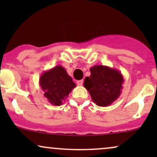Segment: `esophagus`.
Instances as JSON below:
<instances>
[{
  "label": "esophagus",
  "instance_id": "esophagus-1",
  "mask_svg": "<svg viewBox=\"0 0 157 157\" xmlns=\"http://www.w3.org/2000/svg\"><path fill=\"white\" fill-rule=\"evenodd\" d=\"M77 85H78V86H82V83H83V80H77Z\"/></svg>",
  "mask_w": 157,
  "mask_h": 157
}]
</instances>
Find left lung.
<instances>
[{
  "label": "left lung",
  "instance_id": "left-lung-1",
  "mask_svg": "<svg viewBox=\"0 0 157 157\" xmlns=\"http://www.w3.org/2000/svg\"><path fill=\"white\" fill-rule=\"evenodd\" d=\"M91 75L85 78L83 86L97 105L106 107L116 101L122 93L123 76L119 70L102 65L90 68Z\"/></svg>",
  "mask_w": 157,
  "mask_h": 157
}]
</instances>
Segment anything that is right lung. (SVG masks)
Returning a JSON list of instances; mask_svg holds the SVG:
<instances>
[{"mask_svg": "<svg viewBox=\"0 0 157 157\" xmlns=\"http://www.w3.org/2000/svg\"><path fill=\"white\" fill-rule=\"evenodd\" d=\"M39 84L44 92V97L52 105L60 106L68 94L76 87L71 77L64 67H55L44 71L39 79Z\"/></svg>", "mask_w": 157, "mask_h": 157, "instance_id": "obj_1", "label": "right lung"}]
</instances>
